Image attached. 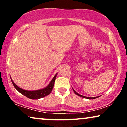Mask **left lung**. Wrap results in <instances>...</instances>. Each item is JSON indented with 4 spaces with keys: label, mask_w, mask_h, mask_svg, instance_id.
Instances as JSON below:
<instances>
[{
    "label": "left lung",
    "mask_w": 127,
    "mask_h": 127,
    "mask_svg": "<svg viewBox=\"0 0 127 127\" xmlns=\"http://www.w3.org/2000/svg\"><path fill=\"white\" fill-rule=\"evenodd\" d=\"M73 91L75 92V93L76 94V95H78V96H79V97H82V98H87V99H95V98H98V97H100V96H99V97H85V96H83L82 95H81V94H78V93H77V92H76L75 90H74V89H73Z\"/></svg>",
    "instance_id": "left-lung-1"
}]
</instances>
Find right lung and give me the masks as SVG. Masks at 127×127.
Segmentation results:
<instances>
[{"mask_svg":"<svg viewBox=\"0 0 127 127\" xmlns=\"http://www.w3.org/2000/svg\"><path fill=\"white\" fill-rule=\"evenodd\" d=\"M57 75V73L54 76V77L51 80V81L49 85L47 87H46L45 88L43 89H41V90H34V91H27V90H23V89L20 88V87H18V86L16 85L15 83L14 82V81H12V79L11 78V79L14 87L21 94L24 95V96H26V97H27L29 98L33 99V100H37V99L43 98V97H44L46 95H48L50 94L51 92L52 91V88L54 87V84Z\"/></svg>","mask_w":127,"mask_h":127,"instance_id":"1","label":"right lung"}]
</instances>
